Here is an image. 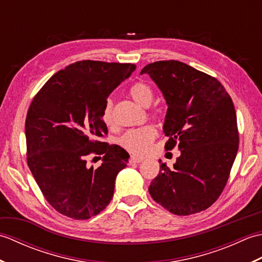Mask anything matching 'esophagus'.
<instances>
[{
	"instance_id": "obj_1",
	"label": "esophagus",
	"mask_w": 262,
	"mask_h": 262,
	"mask_svg": "<svg viewBox=\"0 0 262 262\" xmlns=\"http://www.w3.org/2000/svg\"><path fill=\"white\" fill-rule=\"evenodd\" d=\"M143 159L142 158H138V157H130L129 160H128V162H129V164H133V163H140L142 162Z\"/></svg>"
}]
</instances>
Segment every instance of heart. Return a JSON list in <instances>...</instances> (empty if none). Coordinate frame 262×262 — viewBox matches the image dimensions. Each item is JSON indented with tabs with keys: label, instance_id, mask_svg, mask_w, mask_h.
<instances>
[{
	"label": "heart",
	"instance_id": "obj_1",
	"mask_svg": "<svg viewBox=\"0 0 262 262\" xmlns=\"http://www.w3.org/2000/svg\"><path fill=\"white\" fill-rule=\"evenodd\" d=\"M129 96L135 100V101L143 105V107H148L152 103L154 99V91L148 83L144 81H138L134 83L129 88ZM113 100L107 99L104 102V107L102 111V119L105 125H113ZM159 111L155 110L154 115H158ZM158 135V132L155 127L152 125H146L140 128H134V129L127 130L124 135L119 138V144L127 149L128 152L135 155L145 154L148 148L151 147L153 141Z\"/></svg>",
	"mask_w": 262,
	"mask_h": 262
}]
</instances>
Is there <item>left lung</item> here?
Masks as SVG:
<instances>
[{"label":"left lung","instance_id":"1","mask_svg":"<svg viewBox=\"0 0 262 262\" xmlns=\"http://www.w3.org/2000/svg\"><path fill=\"white\" fill-rule=\"evenodd\" d=\"M168 103L165 149L181 151L173 168L161 163L149 194L176 215L207 209L224 190L238 148L236 114L230 94L208 74L178 60L146 65Z\"/></svg>","mask_w":262,"mask_h":262}]
</instances>
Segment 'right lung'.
Masks as SVG:
<instances>
[{"label":"right lung","mask_w":262,"mask_h":262,"mask_svg":"<svg viewBox=\"0 0 262 262\" xmlns=\"http://www.w3.org/2000/svg\"><path fill=\"white\" fill-rule=\"evenodd\" d=\"M136 69L130 63L80 60L58 71L33 97L26 118L27 163L49 205L74 220L98 215L114 196L129 155L99 141L108 133L104 102ZM102 155L98 169L89 155Z\"/></svg>","instance_id":"1"}]
</instances>
